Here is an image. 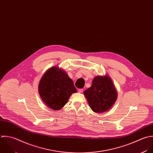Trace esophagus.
Here are the masks:
<instances>
[{
    "mask_svg": "<svg viewBox=\"0 0 153 153\" xmlns=\"http://www.w3.org/2000/svg\"><path fill=\"white\" fill-rule=\"evenodd\" d=\"M83 91V89H79L78 90V92H79V93H82Z\"/></svg>",
    "mask_w": 153,
    "mask_h": 153,
    "instance_id": "34e87169",
    "label": "esophagus"
}]
</instances>
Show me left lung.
<instances>
[{
	"label": "left lung",
	"mask_w": 153,
	"mask_h": 153,
	"mask_svg": "<svg viewBox=\"0 0 153 153\" xmlns=\"http://www.w3.org/2000/svg\"><path fill=\"white\" fill-rule=\"evenodd\" d=\"M89 107L97 113L110 109L117 98V92L111 77L106 74L94 77L92 86L84 91Z\"/></svg>",
	"instance_id": "obj_1"
}]
</instances>
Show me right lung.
Returning <instances> with one entry per match:
<instances>
[{"label":"right lung","mask_w":153,"mask_h":153,"mask_svg":"<svg viewBox=\"0 0 153 153\" xmlns=\"http://www.w3.org/2000/svg\"><path fill=\"white\" fill-rule=\"evenodd\" d=\"M39 93L44 103L52 110H61L70 97L76 93L71 79L64 70L56 66L49 68L39 83Z\"/></svg>","instance_id":"1"}]
</instances>
